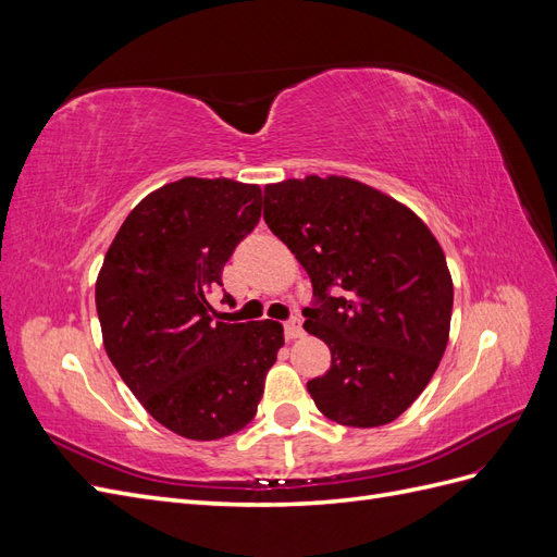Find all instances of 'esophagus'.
Returning <instances> with one entry per match:
<instances>
[{"label":"esophagus","mask_w":557,"mask_h":557,"mask_svg":"<svg viewBox=\"0 0 557 557\" xmlns=\"http://www.w3.org/2000/svg\"><path fill=\"white\" fill-rule=\"evenodd\" d=\"M283 330H285V339H288V342L299 339V336L305 334V327H301V320H299V318L285 320V323H283Z\"/></svg>","instance_id":"1"}]
</instances>
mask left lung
I'll return each mask as SVG.
<instances>
[{
  "label": "left lung",
  "mask_w": 557,
  "mask_h": 557,
  "mask_svg": "<svg viewBox=\"0 0 557 557\" xmlns=\"http://www.w3.org/2000/svg\"><path fill=\"white\" fill-rule=\"evenodd\" d=\"M264 223L313 285L305 330L332 352L307 383L315 407L348 428L393 423L448 344L453 281L440 242L409 207L346 176L267 185Z\"/></svg>",
  "instance_id": "8db88e82"
}]
</instances>
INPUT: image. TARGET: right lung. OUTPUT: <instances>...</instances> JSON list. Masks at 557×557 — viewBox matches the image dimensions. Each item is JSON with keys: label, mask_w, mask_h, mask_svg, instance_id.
<instances>
[{"label": "right lung", "mask_w": 557, "mask_h": 557, "mask_svg": "<svg viewBox=\"0 0 557 557\" xmlns=\"http://www.w3.org/2000/svg\"><path fill=\"white\" fill-rule=\"evenodd\" d=\"M262 190L232 178L166 183L129 211L95 285L104 348L160 425L213 442L256 418L283 325L213 320L207 295L260 221Z\"/></svg>", "instance_id": "obj_1"}]
</instances>
